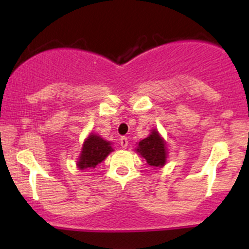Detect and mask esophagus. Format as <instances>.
Instances as JSON below:
<instances>
[{
    "mask_svg": "<svg viewBox=\"0 0 249 249\" xmlns=\"http://www.w3.org/2000/svg\"><path fill=\"white\" fill-rule=\"evenodd\" d=\"M121 146L123 147V148H126L127 147V145H128V139L126 138V137H122L121 138Z\"/></svg>",
    "mask_w": 249,
    "mask_h": 249,
    "instance_id": "1",
    "label": "esophagus"
}]
</instances>
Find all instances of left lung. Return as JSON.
Masks as SVG:
<instances>
[{
	"label": "left lung",
	"instance_id": "left-lung-1",
	"mask_svg": "<svg viewBox=\"0 0 249 249\" xmlns=\"http://www.w3.org/2000/svg\"><path fill=\"white\" fill-rule=\"evenodd\" d=\"M136 151L152 167H162L166 162V142L154 128L147 138L139 142Z\"/></svg>",
	"mask_w": 249,
	"mask_h": 249
}]
</instances>
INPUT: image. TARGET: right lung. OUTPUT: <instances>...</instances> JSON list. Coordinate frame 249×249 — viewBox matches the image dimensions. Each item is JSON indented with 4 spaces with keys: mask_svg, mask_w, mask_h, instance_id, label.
<instances>
[{
    "mask_svg": "<svg viewBox=\"0 0 249 249\" xmlns=\"http://www.w3.org/2000/svg\"><path fill=\"white\" fill-rule=\"evenodd\" d=\"M112 151L113 148L111 147L110 142L104 141L97 134L91 133L83 144L82 152L79 154L78 161H77V166L79 170L95 168L99 162L105 160V158Z\"/></svg>",
    "mask_w": 249,
    "mask_h": 249,
    "instance_id": "obj_1",
    "label": "right lung"
}]
</instances>
